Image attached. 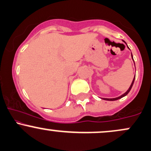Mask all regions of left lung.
Segmentation results:
<instances>
[{"label":"left lung","instance_id":"obj_1","mask_svg":"<svg viewBox=\"0 0 151 151\" xmlns=\"http://www.w3.org/2000/svg\"><path fill=\"white\" fill-rule=\"evenodd\" d=\"M126 43V42H125ZM128 47V46H127ZM131 57H132V59H133V55H132V53H131ZM135 77H136V75H135V77H134V78H133V81H132V83H131V86H130V87H129V89L127 90V91H126V93H124V94H122L121 95V96H119V97H116V98H114V99H106V98H104L103 99H104V100H107V101H116V100H118V99H121L122 97H124V96H126V95L128 94V93H129V91H131V88H132V86H133V82H134V80H135Z\"/></svg>","mask_w":151,"mask_h":151}]
</instances>
